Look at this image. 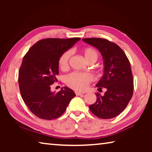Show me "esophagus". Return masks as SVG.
<instances>
[{
    "label": "esophagus",
    "mask_w": 152,
    "mask_h": 152,
    "mask_svg": "<svg viewBox=\"0 0 152 152\" xmlns=\"http://www.w3.org/2000/svg\"><path fill=\"white\" fill-rule=\"evenodd\" d=\"M76 96H82L84 94V92H75Z\"/></svg>",
    "instance_id": "34e87169"
}]
</instances>
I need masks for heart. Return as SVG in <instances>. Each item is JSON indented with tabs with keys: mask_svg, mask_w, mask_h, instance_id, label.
Here are the masks:
<instances>
[{
	"mask_svg": "<svg viewBox=\"0 0 152 152\" xmlns=\"http://www.w3.org/2000/svg\"><path fill=\"white\" fill-rule=\"evenodd\" d=\"M86 60L88 63H94L99 58V53L92 48H86L82 50ZM72 56V51L68 50L62 53L59 59V66L61 70H66L69 66V61ZM92 78L91 74L86 72H72L66 76L65 82L67 86L77 91H82L86 88Z\"/></svg>",
	"mask_w": 152,
	"mask_h": 152,
	"instance_id": "obj_1",
	"label": "heart"
}]
</instances>
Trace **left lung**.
<instances>
[{
  "label": "left lung",
  "mask_w": 152,
  "mask_h": 152,
  "mask_svg": "<svg viewBox=\"0 0 152 152\" xmlns=\"http://www.w3.org/2000/svg\"><path fill=\"white\" fill-rule=\"evenodd\" d=\"M82 41L94 46L104 59V75L98 82V90L106 89L103 96L97 92L96 101L89 106L91 111L103 119H112L127 107L133 93V78L130 62L116 43L102 38H84Z\"/></svg>",
  "instance_id": "8db88e82"
}]
</instances>
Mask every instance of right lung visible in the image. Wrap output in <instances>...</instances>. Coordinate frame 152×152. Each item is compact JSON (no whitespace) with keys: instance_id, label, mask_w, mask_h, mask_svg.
Here are the masks:
<instances>
[{"instance_id":"right-lung-1","label":"right lung","mask_w":152,"mask_h":152,"mask_svg":"<svg viewBox=\"0 0 152 152\" xmlns=\"http://www.w3.org/2000/svg\"><path fill=\"white\" fill-rule=\"evenodd\" d=\"M80 39H41L31 47L23 59L19 71L20 94L33 114L40 119L52 120L60 117L76 96L66 86L58 92H51L50 89L57 81L60 56Z\"/></svg>"}]
</instances>
